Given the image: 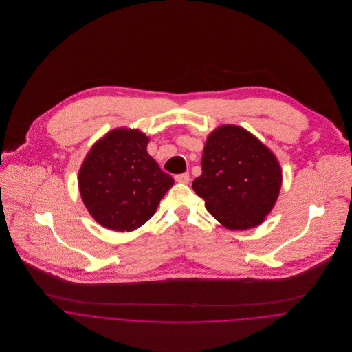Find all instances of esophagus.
<instances>
[{"mask_svg":"<svg viewBox=\"0 0 352 352\" xmlns=\"http://www.w3.org/2000/svg\"><path fill=\"white\" fill-rule=\"evenodd\" d=\"M175 179H176V182H179V183H188V182H190V173H188V172H184V173L176 175Z\"/></svg>","mask_w":352,"mask_h":352,"instance_id":"1","label":"esophagus"}]
</instances>
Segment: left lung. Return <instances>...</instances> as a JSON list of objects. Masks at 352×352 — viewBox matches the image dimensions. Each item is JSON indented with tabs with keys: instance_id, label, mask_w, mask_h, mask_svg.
I'll use <instances>...</instances> for the list:
<instances>
[{
	"instance_id": "1",
	"label": "left lung",
	"mask_w": 352,
	"mask_h": 352,
	"mask_svg": "<svg viewBox=\"0 0 352 352\" xmlns=\"http://www.w3.org/2000/svg\"><path fill=\"white\" fill-rule=\"evenodd\" d=\"M282 186L280 165L265 145L243 127L214 130L201 157V175L192 183L207 211L230 230L260 225Z\"/></svg>"
}]
</instances>
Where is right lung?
<instances>
[{"label":"right lung","instance_id":"obj_1","mask_svg":"<svg viewBox=\"0 0 352 352\" xmlns=\"http://www.w3.org/2000/svg\"><path fill=\"white\" fill-rule=\"evenodd\" d=\"M149 138L140 130L115 129L87 154L78 172L80 194L101 226L131 232L154 215L173 186L146 151Z\"/></svg>","mask_w":352,"mask_h":352}]
</instances>
